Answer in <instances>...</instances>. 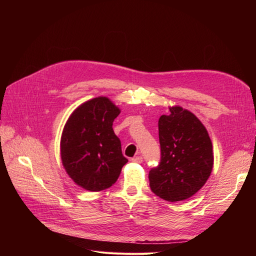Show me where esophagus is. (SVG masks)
<instances>
[{"label":"esophagus","mask_w":256,"mask_h":256,"mask_svg":"<svg viewBox=\"0 0 256 256\" xmlns=\"http://www.w3.org/2000/svg\"><path fill=\"white\" fill-rule=\"evenodd\" d=\"M131 161L134 162V164H142L143 158L141 156H136V157H134L132 159H131Z\"/></svg>","instance_id":"34e87169"}]
</instances>
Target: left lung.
Returning <instances> with one entry per match:
<instances>
[{"label":"left lung","mask_w":256,"mask_h":256,"mask_svg":"<svg viewBox=\"0 0 256 256\" xmlns=\"http://www.w3.org/2000/svg\"><path fill=\"white\" fill-rule=\"evenodd\" d=\"M161 159L148 174L152 191L168 202L191 198L203 187L214 166L212 143L196 116L180 106L158 122Z\"/></svg>","instance_id":"8db88e82"}]
</instances>
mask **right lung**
I'll return each mask as SVG.
<instances>
[{
	"label": "right lung",
	"instance_id": "right-lung-1",
	"mask_svg": "<svg viewBox=\"0 0 256 256\" xmlns=\"http://www.w3.org/2000/svg\"><path fill=\"white\" fill-rule=\"evenodd\" d=\"M120 113L109 98L97 97L76 108L65 124L62 164L69 177L85 190L110 188L128 162L112 128Z\"/></svg>",
	"mask_w": 256,
	"mask_h": 256
}]
</instances>
